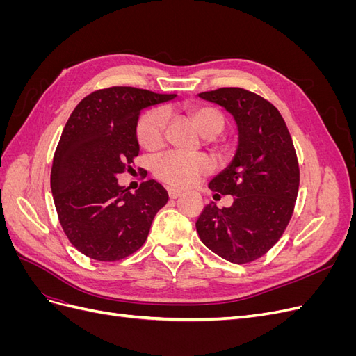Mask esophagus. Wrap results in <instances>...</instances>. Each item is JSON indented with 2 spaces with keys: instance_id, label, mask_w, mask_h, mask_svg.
<instances>
[{
  "instance_id": "esophagus-1",
  "label": "esophagus",
  "mask_w": 356,
  "mask_h": 356,
  "mask_svg": "<svg viewBox=\"0 0 356 356\" xmlns=\"http://www.w3.org/2000/svg\"><path fill=\"white\" fill-rule=\"evenodd\" d=\"M168 193H169V197L170 199H177V197H179L182 195V190L175 188V187H170V188H168Z\"/></svg>"
}]
</instances>
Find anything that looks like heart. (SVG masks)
I'll return each mask as SVG.
<instances>
[{
  "label": "heart",
  "instance_id": "heart-1",
  "mask_svg": "<svg viewBox=\"0 0 356 356\" xmlns=\"http://www.w3.org/2000/svg\"><path fill=\"white\" fill-rule=\"evenodd\" d=\"M193 124L204 138L217 136L224 127V117L211 106H196L188 111ZM168 123V111L154 108L144 114L138 122V141L148 152H156L165 144V131ZM212 169L211 160L204 154H187L170 152L157 157L154 163L156 175L175 187H188L196 184L200 177Z\"/></svg>",
  "mask_w": 356,
  "mask_h": 356
}]
</instances>
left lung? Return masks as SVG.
<instances>
[{
	"label": "left lung",
	"instance_id": "8db88e82",
	"mask_svg": "<svg viewBox=\"0 0 356 356\" xmlns=\"http://www.w3.org/2000/svg\"><path fill=\"white\" fill-rule=\"evenodd\" d=\"M221 105L238 126V148L230 165L212 178L215 196L233 204L208 203L196 221L200 241L236 264L251 263L279 241L291 220L300 184L293 139L276 106L250 90L221 88L199 93Z\"/></svg>",
	"mask_w": 356,
	"mask_h": 356
}]
</instances>
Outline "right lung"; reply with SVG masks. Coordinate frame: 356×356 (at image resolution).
I'll list each match as a JSON object with an SVG mask.
<instances>
[{
  "mask_svg": "<svg viewBox=\"0 0 356 356\" xmlns=\"http://www.w3.org/2000/svg\"><path fill=\"white\" fill-rule=\"evenodd\" d=\"M175 96L115 86L86 96L70 115L53 157L50 187L62 229L81 254L117 261L147 241L168 191L148 179L131 193L117 177L131 170L139 154V114Z\"/></svg>",
  "mask_w": 356,
  "mask_h": 356,
  "instance_id": "obj_1",
  "label": "right lung"
}]
</instances>
